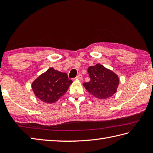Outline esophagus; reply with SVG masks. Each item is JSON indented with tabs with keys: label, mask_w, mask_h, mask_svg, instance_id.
Instances as JSON below:
<instances>
[{
	"label": "esophagus",
	"mask_w": 153,
	"mask_h": 153,
	"mask_svg": "<svg viewBox=\"0 0 153 153\" xmlns=\"http://www.w3.org/2000/svg\"><path fill=\"white\" fill-rule=\"evenodd\" d=\"M76 79H79V80H83V76L81 74H78L76 77Z\"/></svg>",
	"instance_id": "1"
}]
</instances>
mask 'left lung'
<instances>
[{
    "label": "left lung",
    "mask_w": 153,
    "mask_h": 153,
    "mask_svg": "<svg viewBox=\"0 0 153 153\" xmlns=\"http://www.w3.org/2000/svg\"><path fill=\"white\" fill-rule=\"evenodd\" d=\"M91 80L83 85L91 95L99 99L111 97L117 92L119 77L113 71L102 64H97L87 69Z\"/></svg>",
    "instance_id": "obj_1"
}]
</instances>
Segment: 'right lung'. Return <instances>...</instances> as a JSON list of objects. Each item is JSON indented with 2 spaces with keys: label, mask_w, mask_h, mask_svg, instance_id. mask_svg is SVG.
Returning a JSON list of instances; mask_svg holds the SVG:
<instances>
[{
  "label": "right lung",
  "mask_w": 153,
  "mask_h": 153,
  "mask_svg": "<svg viewBox=\"0 0 153 153\" xmlns=\"http://www.w3.org/2000/svg\"><path fill=\"white\" fill-rule=\"evenodd\" d=\"M71 83L72 81L68 79L66 73L51 68L33 81L31 88L35 95L41 101L53 104L67 92Z\"/></svg>",
  "instance_id": "add662e5"
}]
</instances>
